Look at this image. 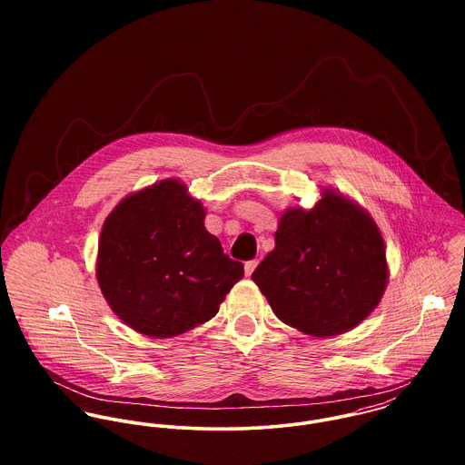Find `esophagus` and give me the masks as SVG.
<instances>
[{"instance_id": "34e87169", "label": "esophagus", "mask_w": 465, "mask_h": 465, "mask_svg": "<svg viewBox=\"0 0 465 465\" xmlns=\"http://www.w3.org/2000/svg\"><path fill=\"white\" fill-rule=\"evenodd\" d=\"M258 260H251V262H247L245 263V275H252V272L256 270V266H258Z\"/></svg>"}]
</instances>
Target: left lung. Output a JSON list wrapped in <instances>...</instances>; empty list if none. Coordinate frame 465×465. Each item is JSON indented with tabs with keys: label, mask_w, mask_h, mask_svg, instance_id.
Wrapping results in <instances>:
<instances>
[{
	"label": "left lung",
	"mask_w": 465,
	"mask_h": 465,
	"mask_svg": "<svg viewBox=\"0 0 465 465\" xmlns=\"http://www.w3.org/2000/svg\"><path fill=\"white\" fill-rule=\"evenodd\" d=\"M389 279L383 236L367 211L326 190L313 209H288L275 247L252 273L273 313L312 336L356 328Z\"/></svg>",
	"instance_id": "obj_1"
}]
</instances>
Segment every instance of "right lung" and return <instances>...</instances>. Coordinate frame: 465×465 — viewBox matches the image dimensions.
<instances>
[{
  "label": "right lung",
  "mask_w": 465,
  "mask_h": 465,
  "mask_svg": "<svg viewBox=\"0 0 465 465\" xmlns=\"http://www.w3.org/2000/svg\"><path fill=\"white\" fill-rule=\"evenodd\" d=\"M203 218L199 200L173 179L122 200L107 216L96 277L113 312L135 331L170 338L193 330L243 277Z\"/></svg>",
  "instance_id": "add662e5"
}]
</instances>
